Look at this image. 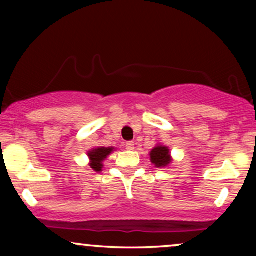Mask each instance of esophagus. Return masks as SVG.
<instances>
[{
    "mask_svg": "<svg viewBox=\"0 0 256 256\" xmlns=\"http://www.w3.org/2000/svg\"><path fill=\"white\" fill-rule=\"evenodd\" d=\"M126 149H127V150H134L135 149L134 142H127V143H126Z\"/></svg>",
    "mask_w": 256,
    "mask_h": 256,
    "instance_id": "34e87169",
    "label": "esophagus"
}]
</instances>
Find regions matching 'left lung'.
Listing matches in <instances>:
<instances>
[{
	"label": "left lung",
	"mask_w": 256,
	"mask_h": 256,
	"mask_svg": "<svg viewBox=\"0 0 256 256\" xmlns=\"http://www.w3.org/2000/svg\"><path fill=\"white\" fill-rule=\"evenodd\" d=\"M150 162L156 168H168L172 163V157H171L170 149L166 146H163L158 143L155 148L152 149L149 152Z\"/></svg>",
	"instance_id": "obj_1"
}]
</instances>
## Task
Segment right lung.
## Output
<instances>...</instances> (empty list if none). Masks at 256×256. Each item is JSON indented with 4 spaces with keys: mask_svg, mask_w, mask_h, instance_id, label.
<instances>
[{
    "mask_svg": "<svg viewBox=\"0 0 256 256\" xmlns=\"http://www.w3.org/2000/svg\"><path fill=\"white\" fill-rule=\"evenodd\" d=\"M113 152H115V148H113V146H98V148L90 149L87 152V156H88L90 160L88 166L94 171L99 172L104 168V160Z\"/></svg>",
    "mask_w": 256,
    "mask_h": 256,
    "instance_id": "right-lung-1",
    "label": "right lung"
}]
</instances>
